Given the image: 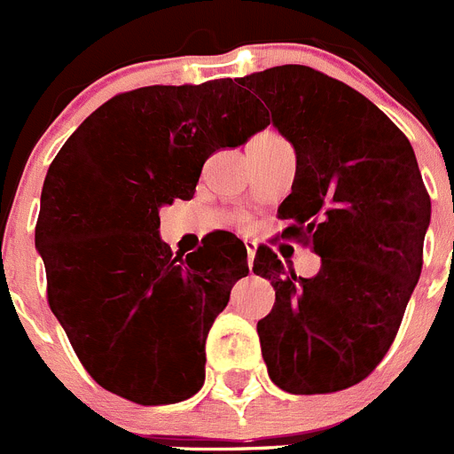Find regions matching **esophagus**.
Returning <instances> with one entry per match:
<instances>
[{
  "mask_svg": "<svg viewBox=\"0 0 454 454\" xmlns=\"http://www.w3.org/2000/svg\"><path fill=\"white\" fill-rule=\"evenodd\" d=\"M246 247H247V268H250L252 272V266H254V254H256V243L254 240H246Z\"/></svg>",
  "mask_w": 454,
  "mask_h": 454,
  "instance_id": "1",
  "label": "esophagus"
}]
</instances>
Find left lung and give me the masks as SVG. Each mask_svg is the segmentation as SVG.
Wrapping results in <instances>:
<instances>
[{
    "instance_id": "8db88e82",
    "label": "left lung",
    "mask_w": 454,
    "mask_h": 454,
    "mask_svg": "<svg viewBox=\"0 0 454 454\" xmlns=\"http://www.w3.org/2000/svg\"><path fill=\"white\" fill-rule=\"evenodd\" d=\"M295 147L298 170L279 215L320 256L298 277L270 247L254 275L275 307L256 323L268 375L300 395L362 382L384 359L423 268L432 204L407 136L355 88L307 66L240 79Z\"/></svg>"
}]
</instances>
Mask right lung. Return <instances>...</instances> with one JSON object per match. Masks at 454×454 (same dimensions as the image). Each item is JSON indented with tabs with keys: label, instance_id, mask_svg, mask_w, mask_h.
I'll use <instances>...</instances> for the list:
<instances>
[{
	"label": "right lung",
	"instance_id": "right-lung-1",
	"mask_svg": "<svg viewBox=\"0 0 454 454\" xmlns=\"http://www.w3.org/2000/svg\"><path fill=\"white\" fill-rule=\"evenodd\" d=\"M231 79L145 86L88 115L47 170L38 247L47 300L90 377L138 404H172L204 384V343L250 272L234 234L172 256L159 208L192 198L220 147L266 129Z\"/></svg>",
	"mask_w": 454,
	"mask_h": 454
}]
</instances>
